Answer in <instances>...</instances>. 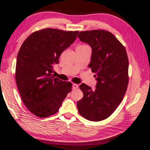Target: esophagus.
<instances>
[{"mask_svg":"<svg viewBox=\"0 0 150 150\" xmlns=\"http://www.w3.org/2000/svg\"><path fill=\"white\" fill-rule=\"evenodd\" d=\"M78 88H79V85L76 84V83H73V88L77 89Z\"/></svg>","mask_w":150,"mask_h":150,"instance_id":"1","label":"esophagus"}]
</instances>
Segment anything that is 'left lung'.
I'll list each match as a JSON object with an SVG mask.
<instances>
[{
  "instance_id": "obj_1",
  "label": "left lung",
  "mask_w": 150,
  "mask_h": 150,
  "mask_svg": "<svg viewBox=\"0 0 150 150\" xmlns=\"http://www.w3.org/2000/svg\"><path fill=\"white\" fill-rule=\"evenodd\" d=\"M78 38L92 48L89 64L98 81L96 89L85 83L83 97L77 102L79 113L91 121H100L112 114L122 102L129 83V59L125 46L108 31H83Z\"/></svg>"
}]
</instances>
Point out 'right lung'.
I'll use <instances>...</instances> for the list:
<instances>
[{
	"label": "right lung",
	"mask_w": 150,
	"mask_h": 150,
	"mask_svg": "<svg viewBox=\"0 0 150 150\" xmlns=\"http://www.w3.org/2000/svg\"><path fill=\"white\" fill-rule=\"evenodd\" d=\"M78 31L46 28L27 38L17 57L15 80L21 100L31 112L46 118L57 112L72 83L52 75L53 65L73 43Z\"/></svg>",
	"instance_id": "1"
}]
</instances>
